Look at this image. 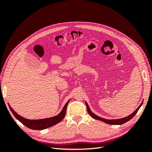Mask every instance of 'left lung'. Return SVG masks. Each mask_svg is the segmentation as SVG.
<instances>
[{
	"label": "left lung",
	"instance_id": "1",
	"mask_svg": "<svg viewBox=\"0 0 152 152\" xmlns=\"http://www.w3.org/2000/svg\"><path fill=\"white\" fill-rule=\"evenodd\" d=\"M142 103H141V104L139 106V107L137 108L132 114H131L130 115H129V116H127L126 117L122 118H120V119H115V120H108V119H104V118H101V117L96 115L94 114L93 112L91 111V110L89 108V107L88 104H87L86 102L87 112H88V113L89 114L90 116H91L93 118L96 119V120H99V121H103V122L107 123V124H112V125H121V124H123L124 123H126V122L129 121V120H131V119L137 113V111H138V110H139V109L141 107V106L142 105Z\"/></svg>",
	"mask_w": 152,
	"mask_h": 152
}]
</instances>
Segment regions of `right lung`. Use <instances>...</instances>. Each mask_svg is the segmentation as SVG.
<instances>
[{"label": "right lung", "instance_id": "obj_1", "mask_svg": "<svg viewBox=\"0 0 152 152\" xmlns=\"http://www.w3.org/2000/svg\"><path fill=\"white\" fill-rule=\"evenodd\" d=\"M69 102H70V100L68 101L65 105L64 106L61 112L58 115L54 116L53 117L40 119V120H29V119H26L24 117H22L16 112H15V110L10 107V104H9V107H10L11 111L12 112L14 115H15V117L26 127L34 130H42L49 127H51L54 125H56V124L60 122L63 120L65 116L66 107Z\"/></svg>", "mask_w": 152, "mask_h": 152}]
</instances>
